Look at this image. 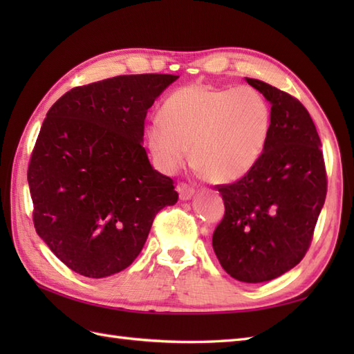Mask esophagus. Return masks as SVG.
Segmentation results:
<instances>
[{"label":"esophagus","instance_id":"1","mask_svg":"<svg viewBox=\"0 0 354 354\" xmlns=\"http://www.w3.org/2000/svg\"><path fill=\"white\" fill-rule=\"evenodd\" d=\"M178 193H179V199H181V201H187V199H190V198L193 196L194 189H193L192 185L183 183V184L178 185Z\"/></svg>","mask_w":354,"mask_h":354}]
</instances>
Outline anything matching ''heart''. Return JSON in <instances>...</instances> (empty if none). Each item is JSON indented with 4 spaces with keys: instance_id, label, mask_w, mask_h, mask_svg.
Segmentation results:
<instances>
[{
    "instance_id": "obj_1",
    "label": "heart",
    "mask_w": 354,
    "mask_h": 354,
    "mask_svg": "<svg viewBox=\"0 0 354 354\" xmlns=\"http://www.w3.org/2000/svg\"><path fill=\"white\" fill-rule=\"evenodd\" d=\"M270 111L250 86L189 85L173 91L161 120L147 127V142L164 170L181 167L192 147V162L214 183L242 178L265 149Z\"/></svg>"
}]
</instances>
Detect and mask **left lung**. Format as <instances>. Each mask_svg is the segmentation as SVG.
Returning a JSON list of instances; mask_svg holds the SVG:
<instances>
[{"label":"left lung","instance_id":"obj_1","mask_svg":"<svg viewBox=\"0 0 354 354\" xmlns=\"http://www.w3.org/2000/svg\"><path fill=\"white\" fill-rule=\"evenodd\" d=\"M270 103L265 149L232 184L216 185L225 204L213 232L222 268L239 281L263 283L288 272L309 251L327 194L321 140L304 104L257 79Z\"/></svg>","mask_w":354,"mask_h":354}]
</instances>
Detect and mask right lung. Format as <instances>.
<instances>
[{
    "label": "right lung",
    "instance_id": "add662e5",
    "mask_svg": "<svg viewBox=\"0 0 354 354\" xmlns=\"http://www.w3.org/2000/svg\"><path fill=\"white\" fill-rule=\"evenodd\" d=\"M179 76L131 74L76 86L47 112L30 156L33 225L74 272L126 269L155 216L175 205V183L142 147L147 109Z\"/></svg>",
    "mask_w": 354,
    "mask_h": 354
}]
</instances>
